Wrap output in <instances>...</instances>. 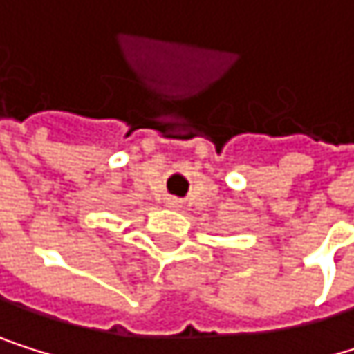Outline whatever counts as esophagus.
Wrapping results in <instances>:
<instances>
[{
  "label": "esophagus",
  "mask_w": 354,
  "mask_h": 354,
  "mask_svg": "<svg viewBox=\"0 0 354 354\" xmlns=\"http://www.w3.org/2000/svg\"><path fill=\"white\" fill-rule=\"evenodd\" d=\"M165 206H167V208H180V201L176 199V197H167V199H165Z\"/></svg>",
  "instance_id": "esophagus-1"
}]
</instances>
